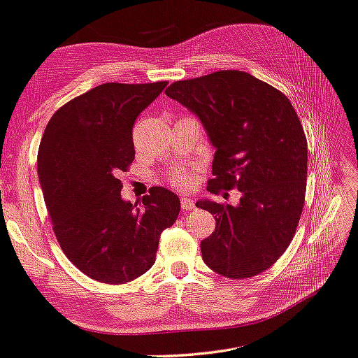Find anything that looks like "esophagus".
I'll return each mask as SVG.
<instances>
[{
	"instance_id": "1",
	"label": "esophagus",
	"mask_w": 358,
	"mask_h": 358,
	"mask_svg": "<svg viewBox=\"0 0 358 358\" xmlns=\"http://www.w3.org/2000/svg\"><path fill=\"white\" fill-rule=\"evenodd\" d=\"M181 210L183 211H192L196 205H194V201L189 197H181Z\"/></svg>"
}]
</instances>
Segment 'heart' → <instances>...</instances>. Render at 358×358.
<instances>
[{
    "label": "heart",
    "mask_w": 358,
    "mask_h": 358,
    "mask_svg": "<svg viewBox=\"0 0 358 358\" xmlns=\"http://www.w3.org/2000/svg\"><path fill=\"white\" fill-rule=\"evenodd\" d=\"M167 178L169 183L173 187H177V189H186V187H189L192 183V178L186 172L181 171V169H175V171L169 172Z\"/></svg>",
    "instance_id": "heart-1"
}]
</instances>
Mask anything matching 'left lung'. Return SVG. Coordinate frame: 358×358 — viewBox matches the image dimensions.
<instances>
[{
	"label": "left lung",
	"mask_w": 358,
	"mask_h": 358,
	"mask_svg": "<svg viewBox=\"0 0 358 358\" xmlns=\"http://www.w3.org/2000/svg\"><path fill=\"white\" fill-rule=\"evenodd\" d=\"M166 95L199 115L216 147L208 191L241 192L236 206L196 203L216 219L203 262L233 280L269 269L292 241L307 189V138L288 96L241 70L175 81Z\"/></svg>",
	"instance_id": "left-lung-1"
}]
</instances>
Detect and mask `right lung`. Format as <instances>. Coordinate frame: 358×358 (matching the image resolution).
Masks as SVG:
<instances>
[{
	"instance_id": "right-lung-1",
	"label": "right lung",
	"mask_w": 358,
	"mask_h": 358,
	"mask_svg": "<svg viewBox=\"0 0 358 358\" xmlns=\"http://www.w3.org/2000/svg\"><path fill=\"white\" fill-rule=\"evenodd\" d=\"M167 86L106 83L61 106L38 145V178L62 252L83 274L122 285L152 268L162 230L180 199L150 187L138 203L123 201L117 175L134 159L133 125Z\"/></svg>"
}]
</instances>
